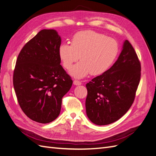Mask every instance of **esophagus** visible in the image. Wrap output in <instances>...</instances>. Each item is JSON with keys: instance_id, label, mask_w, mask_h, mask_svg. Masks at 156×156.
Instances as JSON below:
<instances>
[{"instance_id": "1", "label": "esophagus", "mask_w": 156, "mask_h": 156, "mask_svg": "<svg viewBox=\"0 0 156 156\" xmlns=\"http://www.w3.org/2000/svg\"><path fill=\"white\" fill-rule=\"evenodd\" d=\"M73 84L74 85H81V83L77 81V80H75V81H73Z\"/></svg>"}]
</instances>
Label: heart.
<instances>
[{"label":"heart","instance_id":"obj_1","mask_svg":"<svg viewBox=\"0 0 156 156\" xmlns=\"http://www.w3.org/2000/svg\"><path fill=\"white\" fill-rule=\"evenodd\" d=\"M119 46L110 37L93 30H83L75 34L72 44L59 48V56L65 68L69 69L79 58L81 61L69 71L73 77L82 79L90 73L93 75L105 72L115 60Z\"/></svg>","mask_w":156,"mask_h":156}]
</instances>
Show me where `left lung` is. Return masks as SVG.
Segmentation results:
<instances>
[{
    "label": "left lung",
    "instance_id": "obj_1",
    "mask_svg": "<svg viewBox=\"0 0 156 156\" xmlns=\"http://www.w3.org/2000/svg\"><path fill=\"white\" fill-rule=\"evenodd\" d=\"M140 64L128 40L112 66L86 84V112L98 126L119 120L133 104L140 78Z\"/></svg>",
    "mask_w": 156,
    "mask_h": 156
}]
</instances>
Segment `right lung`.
<instances>
[{
  "label": "right lung",
  "instance_id": "right-lung-1",
  "mask_svg": "<svg viewBox=\"0 0 156 156\" xmlns=\"http://www.w3.org/2000/svg\"><path fill=\"white\" fill-rule=\"evenodd\" d=\"M61 37L56 30L40 31L18 55L13 83L25 114L35 122L48 124L60 112L62 98L73 81L60 65Z\"/></svg>",
  "mask_w": 156,
  "mask_h": 156
}]
</instances>
